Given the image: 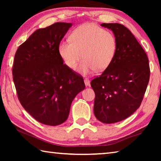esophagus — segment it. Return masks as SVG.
Listing matches in <instances>:
<instances>
[{"label":"esophagus","instance_id":"1","mask_svg":"<svg viewBox=\"0 0 161 161\" xmlns=\"http://www.w3.org/2000/svg\"><path fill=\"white\" fill-rule=\"evenodd\" d=\"M84 84H85V85H86V86H90V80H88V78H85L84 79Z\"/></svg>","mask_w":161,"mask_h":161}]
</instances>
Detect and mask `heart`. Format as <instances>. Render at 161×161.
Segmentation results:
<instances>
[{"mask_svg": "<svg viewBox=\"0 0 161 161\" xmlns=\"http://www.w3.org/2000/svg\"><path fill=\"white\" fill-rule=\"evenodd\" d=\"M70 42H61L58 52L64 64L70 69L81 61L79 72L82 75L105 70L114 60L117 42L114 34L92 23H86L75 29L70 35Z\"/></svg>", "mask_w": 161, "mask_h": 161, "instance_id": "b5f03b06", "label": "heart"}]
</instances>
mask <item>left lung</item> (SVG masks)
Masks as SVG:
<instances>
[{"mask_svg":"<svg viewBox=\"0 0 161 161\" xmlns=\"http://www.w3.org/2000/svg\"><path fill=\"white\" fill-rule=\"evenodd\" d=\"M117 42L114 60L100 77L91 81L95 92L94 114L106 124L118 122L132 115L141 105L147 86L148 57L129 29L119 23H102Z\"/></svg>","mask_w":161,"mask_h":161,"instance_id":"1","label":"left lung"}]
</instances>
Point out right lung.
I'll list each match as a JSON object with an SVG mask.
<instances>
[{
  "mask_svg": "<svg viewBox=\"0 0 161 161\" xmlns=\"http://www.w3.org/2000/svg\"><path fill=\"white\" fill-rule=\"evenodd\" d=\"M73 24L55 23L36 30L17 49L12 75L18 98L36 120L57 126L66 120L84 80L64 64L58 46Z\"/></svg>",
  "mask_w": 161,
  "mask_h": 161,
  "instance_id": "1",
  "label": "right lung"
}]
</instances>
